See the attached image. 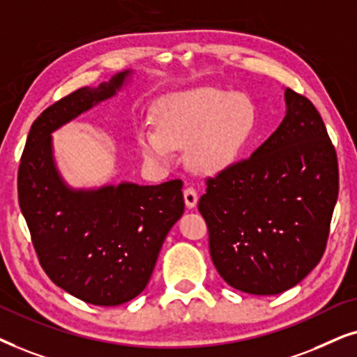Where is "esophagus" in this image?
I'll use <instances>...</instances> for the list:
<instances>
[{
	"label": "esophagus",
	"instance_id": "esophagus-1",
	"mask_svg": "<svg viewBox=\"0 0 357 357\" xmlns=\"http://www.w3.org/2000/svg\"><path fill=\"white\" fill-rule=\"evenodd\" d=\"M197 199H199V196H197L196 189L191 188V186L184 189V202H186V207H188V208H194V207H196Z\"/></svg>",
	"mask_w": 357,
	"mask_h": 357
}]
</instances>
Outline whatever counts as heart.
Here are the masks:
<instances>
[{
	"mask_svg": "<svg viewBox=\"0 0 357 357\" xmlns=\"http://www.w3.org/2000/svg\"><path fill=\"white\" fill-rule=\"evenodd\" d=\"M258 111L243 93L196 88L173 93L156 107V127L139 132L142 153L151 163L168 165L174 150L186 149L191 168L215 173L234 163L253 135Z\"/></svg>",
	"mask_w": 357,
	"mask_h": 357,
	"instance_id": "b5f03b06",
	"label": "heart"
}]
</instances>
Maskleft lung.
I'll return each mask as SVG.
<instances>
[{"instance_id":"1","label":"left lung","mask_w":357,"mask_h":357,"mask_svg":"<svg viewBox=\"0 0 357 357\" xmlns=\"http://www.w3.org/2000/svg\"><path fill=\"white\" fill-rule=\"evenodd\" d=\"M286 117L241 160L207 178L199 212L228 286L275 296L320 263L338 199L335 146L315 106L286 89Z\"/></svg>"}]
</instances>
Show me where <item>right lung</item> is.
Segmentation results:
<instances>
[{
  "mask_svg": "<svg viewBox=\"0 0 357 357\" xmlns=\"http://www.w3.org/2000/svg\"><path fill=\"white\" fill-rule=\"evenodd\" d=\"M130 70L98 88H79L32 123L17 174L19 207L42 269L79 301L121 305L149 284L161 245L184 212L183 181L73 189L54 160L52 132L116 96Z\"/></svg>",
  "mask_w": 357,
  "mask_h": 357,
  "instance_id": "obj_1",
  "label": "right lung"
}]
</instances>
